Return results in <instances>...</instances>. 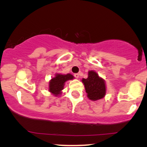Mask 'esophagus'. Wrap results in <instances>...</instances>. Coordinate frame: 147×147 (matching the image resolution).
Instances as JSON below:
<instances>
[{
    "mask_svg": "<svg viewBox=\"0 0 147 147\" xmlns=\"http://www.w3.org/2000/svg\"><path fill=\"white\" fill-rule=\"evenodd\" d=\"M74 76H75L76 78H79L80 74H74Z\"/></svg>",
    "mask_w": 147,
    "mask_h": 147,
    "instance_id": "1",
    "label": "esophagus"
}]
</instances>
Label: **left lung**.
Returning a JSON list of instances; mask_svg holds the SVG:
<instances>
[{"label":"left lung","instance_id":"8db88e82","mask_svg":"<svg viewBox=\"0 0 147 147\" xmlns=\"http://www.w3.org/2000/svg\"><path fill=\"white\" fill-rule=\"evenodd\" d=\"M82 82L85 86L88 98L90 100L95 101L104 97L106 91L105 82L98 76L96 72L94 71H88V78H83Z\"/></svg>","mask_w":147,"mask_h":147}]
</instances>
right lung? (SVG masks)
<instances>
[{"label": "right lung", "instance_id": "1", "mask_svg": "<svg viewBox=\"0 0 147 147\" xmlns=\"http://www.w3.org/2000/svg\"><path fill=\"white\" fill-rule=\"evenodd\" d=\"M74 79V76L70 74L66 75L56 74L55 77L52 78L49 84V91L54 96H57L61 94V90L63 89L64 84L66 81Z\"/></svg>", "mask_w": 147, "mask_h": 147}]
</instances>
